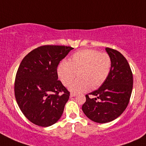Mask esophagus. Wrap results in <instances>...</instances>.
<instances>
[{"label":"esophagus","instance_id":"1","mask_svg":"<svg viewBox=\"0 0 146 146\" xmlns=\"http://www.w3.org/2000/svg\"><path fill=\"white\" fill-rule=\"evenodd\" d=\"M76 95H76V94H75V93H70V96L71 97V98H72V97H75V96H76Z\"/></svg>","mask_w":146,"mask_h":146}]
</instances>
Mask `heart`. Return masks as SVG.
<instances>
[{
    "label": "heart",
    "mask_w": 146,
    "mask_h": 146,
    "mask_svg": "<svg viewBox=\"0 0 146 146\" xmlns=\"http://www.w3.org/2000/svg\"><path fill=\"white\" fill-rule=\"evenodd\" d=\"M111 65V57L107 53L88 48L73 54L69 62L61 61L57 67V74L63 85L68 87L77 73L79 78L72 84L70 90L78 93L101 86L110 74Z\"/></svg>",
    "instance_id": "obj_1"
}]
</instances>
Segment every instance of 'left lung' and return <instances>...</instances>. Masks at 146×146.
<instances>
[{"mask_svg":"<svg viewBox=\"0 0 146 146\" xmlns=\"http://www.w3.org/2000/svg\"><path fill=\"white\" fill-rule=\"evenodd\" d=\"M105 49L111 60L110 74L99 89L85 95L86 101L82 106L88 118L100 123L111 121L123 112L133 89V74L127 60L117 50ZM90 94L96 98H90Z\"/></svg>","mask_w":146,"mask_h":146,"instance_id":"obj_1","label":"left lung"}]
</instances>
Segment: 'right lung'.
I'll list each match as a JSON object with an SVG mask.
<instances>
[{"label": "right lung", "mask_w": 146, "mask_h": 146, "mask_svg": "<svg viewBox=\"0 0 146 146\" xmlns=\"http://www.w3.org/2000/svg\"><path fill=\"white\" fill-rule=\"evenodd\" d=\"M73 47L44 45L25 56L15 80V96L32 123L46 127L61 118L70 92L58 80L57 67Z\"/></svg>", "instance_id": "add662e5"}]
</instances>
